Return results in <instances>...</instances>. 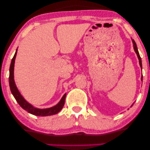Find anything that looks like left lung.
Returning <instances> with one entry per match:
<instances>
[{
  "instance_id": "left-lung-1",
  "label": "left lung",
  "mask_w": 150,
  "mask_h": 150,
  "mask_svg": "<svg viewBox=\"0 0 150 150\" xmlns=\"http://www.w3.org/2000/svg\"><path fill=\"white\" fill-rule=\"evenodd\" d=\"M132 42H133V44H134V50H135V52H136V53L137 54V57H138V59H139V65H140L141 68H142L141 57H140V56H139V52H138V50H137V45H136V42H135V41H134V40H132ZM142 79H143V76H142Z\"/></svg>"
}]
</instances>
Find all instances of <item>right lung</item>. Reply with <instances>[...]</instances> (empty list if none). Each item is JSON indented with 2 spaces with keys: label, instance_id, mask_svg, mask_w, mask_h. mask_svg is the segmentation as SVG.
I'll return each instance as SVG.
<instances>
[{
  "label": "right lung",
  "instance_id": "obj_1",
  "mask_svg": "<svg viewBox=\"0 0 150 150\" xmlns=\"http://www.w3.org/2000/svg\"><path fill=\"white\" fill-rule=\"evenodd\" d=\"M17 50L16 51L14 56H13V59H12L11 66H10V74H9V85L10 88H11V91L12 94L14 96V98H15L17 102L18 103V104L23 108L24 110H25L26 111L32 114L35 116H51V115H54L58 113L62 109V108L64 105L65 102V98L66 95L63 96L62 99L60 102H59L57 105H56L55 106L50 108L47 109H38L34 108L33 105L27 102L24 99V98L22 96L21 94H20L19 91L17 89V88L15 85V82L14 80V61H15V58L16 56Z\"/></svg>",
  "mask_w": 150,
  "mask_h": 150
}]
</instances>
